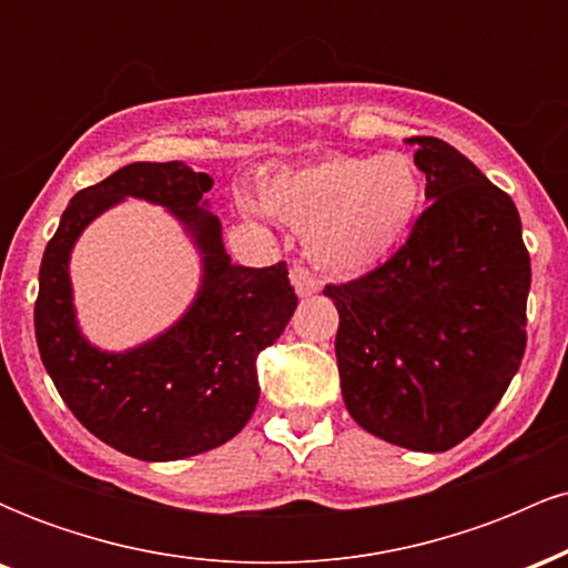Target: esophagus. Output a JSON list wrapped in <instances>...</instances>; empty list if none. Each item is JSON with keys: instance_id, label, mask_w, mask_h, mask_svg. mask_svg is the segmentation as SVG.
<instances>
[{"instance_id": "1", "label": "esophagus", "mask_w": 568, "mask_h": 568, "mask_svg": "<svg viewBox=\"0 0 568 568\" xmlns=\"http://www.w3.org/2000/svg\"><path fill=\"white\" fill-rule=\"evenodd\" d=\"M291 285L296 288L298 296H312L317 291V280L304 266H291Z\"/></svg>"}]
</instances>
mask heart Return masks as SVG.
Here are the masks:
<instances>
[{
    "instance_id": "obj_1",
    "label": "heart",
    "mask_w": 568,
    "mask_h": 568,
    "mask_svg": "<svg viewBox=\"0 0 568 568\" xmlns=\"http://www.w3.org/2000/svg\"><path fill=\"white\" fill-rule=\"evenodd\" d=\"M422 200V175L400 152L328 154L283 168L262 184L264 211L302 230L306 258L342 277L387 262L408 237Z\"/></svg>"
}]
</instances>
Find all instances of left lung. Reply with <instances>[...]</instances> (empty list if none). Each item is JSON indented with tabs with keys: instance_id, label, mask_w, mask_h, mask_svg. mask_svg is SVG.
<instances>
[{
	"instance_id": "8db88e82",
	"label": "left lung",
	"mask_w": 568,
	"mask_h": 568,
	"mask_svg": "<svg viewBox=\"0 0 568 568\" xmlns=\"http://www.w3.org/2000/svg\"><path fill=\"white\" fill-rule=\"evenodd\" d=\"M429 207L379 270L325 285L336 363L366 433L438 454L484 425L526 349L529 251L518 207L452 143L406 139Z\"/></svg>"
}]
</instances>
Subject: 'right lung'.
<instances>
[{
	"label": "right lung",
	"mask_w": 568,
	"mask_h": 568,
	"mask_svg": "<svg viewBox=\"0 0 568 568\" xmlns=\"http://www.w3.org/2000/svg\"><path fill=\"white\" fill-rule=\"evenodd\" d=\"M207 173L186 162H133L71 197L44 247L34 306L37 347L58 395L98 440L143 462H175L232 440L258 403V352L283 334L298 298L288 266L232 264L207 207ZM128 196L165 206L201 256V285L185 315L128 351L81 334L70 251L81 232Z\"/></svg>",
	"instance_id": "add662e5"
}]
</instances>
